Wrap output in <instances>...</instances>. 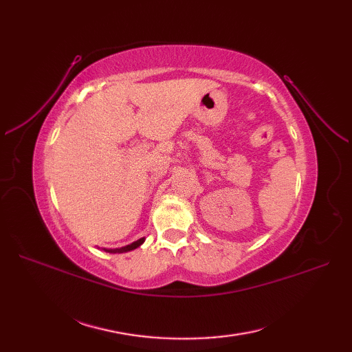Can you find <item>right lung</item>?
Masks as SVG:
<instances>
[{"label":"right lung","instance_id":"right-lung-1","mask_svg":"<svg viewBox=\"0 0 352 352\" xmlns=\"http://www.w3.org/2000/svg\"><path fill=\"white\" fill-rule=\"evenodd\" d=\"M144 241H145V239H144V238H141V239H138V241L132 242L131 245H126V247H122V248H114V250H104V251H107V252H110V254H122V252H127V251H132V250H135V248L140 247V245H142V242H144Z\"/></svg>","mask_w":352,"mask_h":352}]
</instances>
